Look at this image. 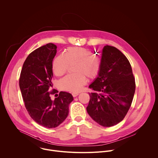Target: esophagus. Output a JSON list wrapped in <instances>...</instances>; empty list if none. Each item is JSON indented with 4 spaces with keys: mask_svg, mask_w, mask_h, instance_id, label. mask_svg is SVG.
Wrapping results in <instances>:
<instances>
[{
    "mask_svg": "<svg viewBox=\"0 0 158 158\" xmlns=\"http://www.w3.org/2000/svg\"><path fill=\"white\" fill-rule=\"evenodd\" d=\"M72 95H73V97H76V96H77L78 95H79V93H72Z\"/></svg>",
    "mask_w": 158,
    "mask_h": 158,
    "instance_id": "1",
    "label": "esophagus"
}]
</instances>
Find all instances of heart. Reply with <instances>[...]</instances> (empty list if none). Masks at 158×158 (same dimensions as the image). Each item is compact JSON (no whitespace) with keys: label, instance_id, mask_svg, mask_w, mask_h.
Masks as SVG:
<instances>
[{"label":"heart","instance_id":"heart-1","mask_svg":"<svg viewBox=\"0 0 158 158\" xmlns=\"http://www.w3.org/2000/svg\"><path fill=\"white\" fill-rule=\"evenodd\" d=\"M73 74L67 75L59 82L60 89L73 93L79 92L86 83V77L89 79H95L101 69V59L99 56L82 48L67 49L64 55L56 57L52 64L53 73L56 76H63L73 65Z\"/></svg>","mask_w":158,"mask_h":158}]
</instances>
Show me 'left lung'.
<instances>
[{
	"instance_id": "obj_1",
	"label": "left lung",
	"mask_w": 158,
	"mask_h": 158,
	"mask_svg": "<svg viewBox=\"0 0 158 158\" xmlns=\"http://www.w3.org/2000/svg\"><path fill=\"white\" fill-rule=\"evenodd\" d=\"M93 92L86 108L92 119L104 127L113 126L125 118L131 106L136 83L127 57L117 48H103L101 69L89 85Z\"/></svg>"
}]
</instances>
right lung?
Listing matches in <instances>:
<instances>
[{
	"mask_svg": "<svg viewBox=\"0 0 158 158\" xmlns=\"http://www.w3.org/2000/svg\"><path fill=\"white\" fill-rule=\"evenodd\" d=\"M57 46L47 44L32 51L26 58L21 70L19 87L25 107L30 116L39 125L54 128L69 114V105L73 101L71 94L61 91L54 101L50 97L53 84L52 64Z\"/></svg>",
	"mask_w": 158,
	"mask_h": 158,
	"instance_id": "add662e5",
	"label": "right lung"
}]
</instances>
